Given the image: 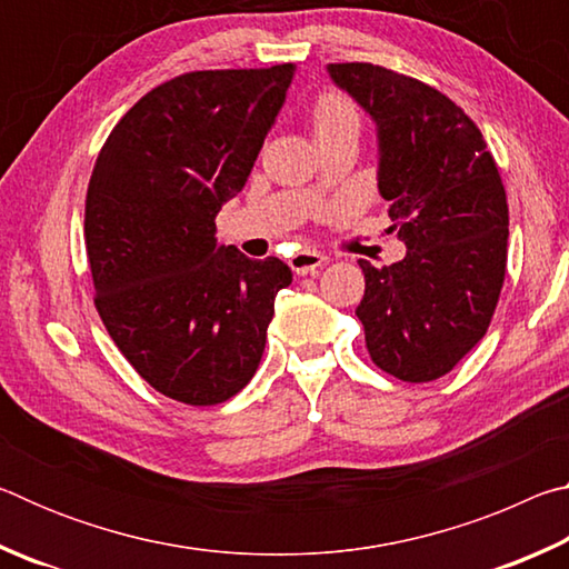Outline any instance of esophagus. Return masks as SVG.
<instances>
[{
  "instance_id": "obj_1",
  "label": "esophagus",
  "mask_w": 569,
  "mask_h": 569,
  "mask_svg": "<svg viewBox=\"0 0 569 569\" xmlns=\"http://www.w3.org/2000/svg\"><path fill=\"white\" fill-rule=\"evenodd\" d=\"M323 263H326V256L316 253V250H298L296 256H291V261H288V266H291V271L296 276H313Z\"/></svg>"
}]
</instances>
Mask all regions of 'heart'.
Listing matches in <instances>:
<instances>
[{
  "mask_svg": "<svg viewBox=\"0 0 569 569\" xmlns=\"http://www.w3.org/2000/svg\"><path fill=\"white\" fill-rule=\"evenodd\" d=\"M311 120H313L316 140L329 138V134H339V132H359L361 128L359 108L339 92L321 94L313 104Z\"/></svg>",
  "mask_w": 569,
  "mask_h": 569,
  "instance_id": "heart-1",
  "label": "heart"
}]
</instances>
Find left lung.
Returning a JSON list of instances; mask_svg holds the SVG:
<instances>
[{
	"label": "left lung",
	"mask_w": 569,
	"mask_h": 569,
	"mask_svg": "<svg viewBox=\"0 0 569 569\" xmlns=\"http://www.w3.org/2000/svg\"><path fill=\"white\" fill-rule=\"evenodd\" d=\"M377 124L379 192L407 246L401 261H359L356 316L381 371L421 383L445 377L487 333L507 271L509 210L497 162L447 94L369 62L329 64Z\"/></svg>",
	"instance_id": "8db88e82"
}]
</instances>
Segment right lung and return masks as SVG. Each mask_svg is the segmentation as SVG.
<instances>
[{
  "label": "right lung",
  "mask_w": 569,
  "mask_h": 569,
  "mask_svg": "<svg viewBox=\"0 0 569 569\" xmlns=\"http://www.w3.org/2000/svg\"><path fill=\"white\" fill-rule=\"evenodd\" d=\"M296 64L168 80L114 124L84 200L94 306L132 369L166 397L213 407L253 379L293 273L220 246Z\"/></svg>",
  "instance_id": "right-lung-1"
}]
</instances>
